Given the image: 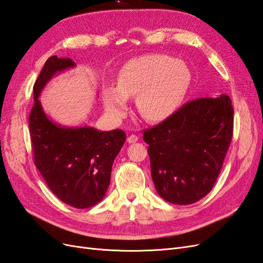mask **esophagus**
<instances>
[{"label":"esophagus","instance_id":"34e87169","mask_svg":"<svg viewBox=\"0 0 263 263\" xmlns=\"http://www.w3.org/2000/svg\"><path fill=\"white\" fill-rule=\"evenodd\" d=\"M138 139H139V137L137 136V135H134V134H132V135H129L128 138H127V141H128L129 144H133V142H136V141H138Z\"/></svg>","mask_w":263,"mask_h":263}]
</instances>
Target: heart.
I'll return each mask as SVG.
<instances>
[{"label": "heart", "mask_w": 263, "mask_h": 263, "mask_svg": "<svg viewBox=\"0 0 263 263\" xmlns=\"http://www.w3.org/2000/svg\"><path fill=\"white\" fill-rule=\"evenodd\" d=\"M192 80L184 61L161 53L146 54L129 60L122 68L117 86L103 90L107 112L123 117L127 99L136 97L140 115L149 122H161L170 117L182 104Z\"/></svg>", "instance_id": "b5f03b06"}]
</instances>
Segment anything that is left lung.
I'll return each mask as SVG.
<instances>
[{
    "instance_id": "8db88e82",
    "label": "left lung",
    "mask_w": 263,
    "mask_h": 263,
    "mask_svg": "<svg viewBox=\"0 0 263 263\" xmlns=\"http://www.w3.org/2000/svg\"><path fill=\"white\" fill-rule=\"evenodd\" d=\"M234 108L226 94L190 101L144 130L151 178L164 201L193 204L216 182L233 137Z\"/></svg>"
}]
</instances>
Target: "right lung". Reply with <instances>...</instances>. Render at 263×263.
Listing matches in <instances>:
<instances>
[{"label": "right lung", "mask_w": 263, "mask_h": 263, "mask_svg": "<svg viewBox=\"0 0 263 263\" xmlns=\"http://www.w3.org/2000/svg\"><path fill=\"white\" fill-rule=\"evenodd\" d=\"M73 67L70 58L52 55L47 59L34 84L35 103L28 123L35 165L51 192L72 208L89 209L106 193L126 134L122 129L61 126L46 115L39 95L53 76Z\"/></svg>", "instance_id": "add662e5"}]
</instances>
